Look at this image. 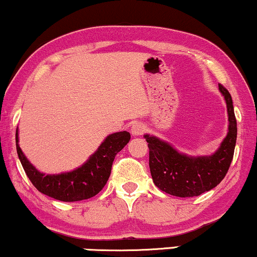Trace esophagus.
Returning a JSON list of instances; mask_svg holds the SVG:
<instances>
[{
    "label": "esophagus",
    "mask_w": 257,
    "mask_h": 257,
    "mask_svg": "<svg viewBox=\"0 0 257 257\" xmlns=\"http://www.w3.org/2000/svg\"><path fill=\"white\" fill-rule=\"evenodd\" d=\"M145 130H147V127H145L144 123L136 121L131 126V134L134 136H142L145 132Z\"/></svg>",
    "instance_id": "34e87169"
}]
</instances>
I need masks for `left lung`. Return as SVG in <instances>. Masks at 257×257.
Instances as JSON below:
<instances>
[{
    "mask_svg": "<svg viewBox=\"0 0 257 257\" xmlns=\"http://www.w3.org/2000/svg\"><path fill=\"white\" fill-rule=\"evenodd\" d=\"M219 90L226 101L229 132L212 156L189 157L154 136H144L149 147L151 176L161 191L180 198H191L214 188L225 177L235 153L237 121L230 93L221 84Z\"/></svg>",
    "mask_w": 257,
    "mask_h": 257,
    "instance_id": "obj_1",
    "label": "left lung"
}]
</instances>
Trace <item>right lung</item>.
I'll list each match as a JSON object with an SVG mask.
<instances>
[{
	"mask_svg": "<svg viewBox=\"0 0 257 257\" xmlns=\"http://www.w3.org/2000/svg\"><path fill=\"white\" fill-rule=\"evenodd\" d=\"M130 138L131 136L127 131L109 135L82 167L70 173L45 175L28 162L18 144V130L15 135L18 156L33 186L43 194L66 202L93 198L103 188L110 175L114 158L128 143Z\"/></svg>",
	"mask_w": 257,
	"mask_h": 257,
	"instance_id": "right-lung-1",
	"label": "right lung"
}]
</instances>
